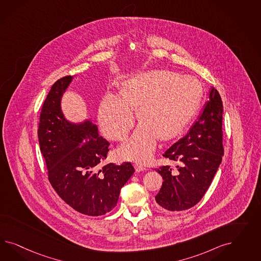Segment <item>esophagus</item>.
Here are the masks:
<instances>
[{
    "label": "esophagus",
    "instance_id": "1",
    "mask_svg": "<svg viewBox=\"0 0 261 261\" xmlns=\"http://www.w3.org/2000/svg\"><path fill=\"white\" fill-rule=\"evenodd\" d=\"M134 166L137 172H142L143 170H145V167L142 166V164H140V163H136Z\"/></svg>",
    "mask_w": 261,
    "mask_h": 261
}]
</instances>
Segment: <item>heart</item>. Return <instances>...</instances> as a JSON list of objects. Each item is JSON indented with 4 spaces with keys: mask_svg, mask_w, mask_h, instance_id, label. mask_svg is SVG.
<instances>
[{
    "mask_svg": "<svg viewBox=\"0 0 261 261\" xmlns=\"http://www.w3.org/2000/svg\"><path fill=\"white\" fill-rule=\"evenodd\" d=\"M202 85L190 75L152 70L125 80L120 96L108 93L99 106V122L104 134L114 141L125 139L135 116L141 123L123 143V157L145 161L156 149L158 137L168 140L180 133L195 115Z\"/></svg>",
    "mask_w": 261,
    "mask_h": 261,
    "instance_id": "heart-1",
    "label": "heart"
}]
</instances>
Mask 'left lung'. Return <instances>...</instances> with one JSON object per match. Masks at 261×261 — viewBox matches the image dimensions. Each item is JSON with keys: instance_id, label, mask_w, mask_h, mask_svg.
<instances>
[{"instance_id": "1", "label": "left lung", "mask_w": 261, "mask_h": 261, "mask_svg": "<svg viewBox=\"0 0 261 261\" xmlns=\"http://www.w3.org/2000/svg\"><path fill=\"white\" fill-rule=\"evenodd\" d=\"M221 96L211 88L202 114L181 140L165 152L164 157L179 162L157 169L164 182L155 200L159 207L170 212L189 210L203 198L213 182L224 154L222 144Z\"/></svg>"}]
</instances>
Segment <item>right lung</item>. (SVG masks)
Listing matches in <instances>:
<instances>
[{
	"label": "right lung",
	"mask_w": 261,
	"mask_h": 261,
	"mask_svg": "<svg viewBox=\"0 0 261 261\" xmlns=\"http://www.w3.org/2000/svg\"><path fill=\"white\" fill-rule=\"evenodd\" d=\"M72 79L57 80L47 94L40 115V150L57 194L80 214L99 216L116 206L135 169L130 163L103 165L110 143L97 125L91 119L79 123L66 119L61 100Z\"/></svg>",
	"instance_id": "1"
}]
</instances>
